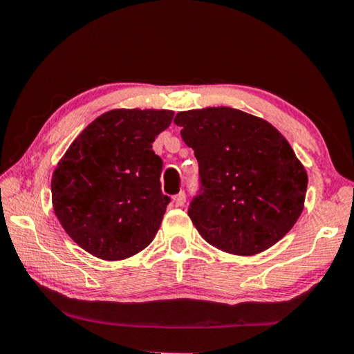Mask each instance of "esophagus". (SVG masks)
Instances as JSON below:
<instances>
[{
	"label": "esophagus",
	"mask_w": 354,
	"mask_h": 354,
	"mask_svg": "<svg viewBox=\"0 0 354 354\" xmlns=\"http://www.w3.org/2000/svg\"><path fill=\"white\" fill-rule=\"evenodd\" d=\"M173 201H175L176 206H184V203H186V194L179 192L178 195H175V197H173Z\"/></svg>",
	"instance_id": "esophagus-1"
}]
</instances>
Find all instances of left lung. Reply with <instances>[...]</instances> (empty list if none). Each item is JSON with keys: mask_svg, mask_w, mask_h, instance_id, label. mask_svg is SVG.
Instances as JSON below:
<instances>
[{"mask_svg": "<svg viewBox=\"0 0 354 354\" xmlns=\"http://www.w3.org/2000/svg\"><path fill=\"white\" fill-rule=\"evenodd\" d=\"M175 124L198 160L200 190L187 212L206 243L255 255L293 228L307 173L276 127L230 106L179 111Z\"/></svg>", "mask_w": 354, "mask_h": 354, "instance_id": "obj_1", "label": "left lung"}]
</instances>
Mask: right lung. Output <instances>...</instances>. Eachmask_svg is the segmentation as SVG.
Returning <instances> with one entry per match:
<instances>
[{
  "mask_svg": "<svg viewBox=\"0 0 354 354\" xmlns=\"http://www.w3.org/2000/svg\"><path fill=\"white\" fill-rule=\"evenodd\" d=\"M170 110H110L78 136L52 176L55 214L66 233L102 260L148 248L170 197L162 194V159L153 142Z\"/></svg>",
  "mask_w": 354,
  "mask_h": 354,
  "instance_id": "add662e5",
  "label": "right lung"
}]
</instances>
